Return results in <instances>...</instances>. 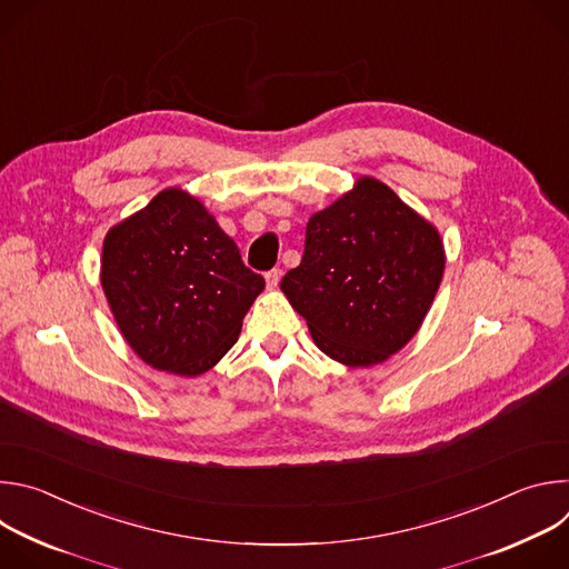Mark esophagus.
<instances>
[{"label": "esophagus", "instance_id": "obj_1", "mask_svg": "<svg viewBox=\"0 0 569 569\" xmlns=\"http://www.w3.org/2000/svg\"><path fill=\"white\" fill-rule=\"evenodd\" d=\"M279 281H281V270H270V272H266V283H268V288L270 290H274L277 286H279Z\"/></svg>", "mask_w": 569, "mask_h": 569}]
</instances>
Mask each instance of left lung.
Returning <instances> with one entry per match:
<instances>
[{
	"label": "left lung",
	"mask_w": 569,
	"mask_h": 569,
	"mask_svg": "<svg viewBox=\"0 0 569 569\" xmlns=\"http://www.w3.org/2000/svg\"><path fill=\"white\" fill-rule=\"evenodd\" d=\"M443 266L437 229L387 184L362 178L308 220L301 263L281 290L323 353L369 367L419 331Z\"/></svg>",
	"instance_id": "1"
}]
</instances>
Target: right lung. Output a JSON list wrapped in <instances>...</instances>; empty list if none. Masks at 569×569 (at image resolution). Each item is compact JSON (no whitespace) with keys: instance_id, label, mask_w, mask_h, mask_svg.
Segmentation results:
<instances>
[{"instance_id":"right-lung-1","label":"right lung","mask_w":569,"mask_h":569,"mask_svg":"<svg viewBox=\"0 0 569 569\" xmlns=\"http://www.w3.org/2000/svg\"><path fill=\"white\" fill-rule=\"evenodd\" d=\"M101 283L132 351L180 376L211 369L238 340L266 279L189 193L167 189L112 227Z\"/></svg>"}]
</instances>
